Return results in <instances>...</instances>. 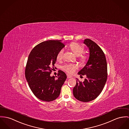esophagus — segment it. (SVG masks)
Returning <instances> with one entry per match:
<instances>
[{
  "instance_id": "esophagus-1",
  "label": "esophagus",
  "mask_w": 129,
  "mask_h": 129,
  "mask_svg": "<svg viewBox=\"0 0 129 129\" xmlns=\"http://www.w3.org/2000/svg\"><path fill=\"white\" fill-rule=\"evenodd\" d=\"M67 78H68V79H69V78H72V76H69V75H67Z\"/></svg>"
}]
</instances>
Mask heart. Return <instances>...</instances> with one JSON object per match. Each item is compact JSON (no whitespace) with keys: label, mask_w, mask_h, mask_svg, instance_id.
Listing matches in <instances>:
<instances>
[{"label":"heart","mask_w":129,"mask_h":129,"mask_svg":"<svg viewBox=\"0 0 129 129\" xmlns=\"http://www.w3.org/2000/svg\"><path fill=\"white\" fill-rule=\"evenodd\" d=\"M70 49L77 55H79V60L82 62H84L87 59V56L86 55L83 54L84 50V48L83 46L80 44L78 43L73 42L70 44L69 46ZM63 50H60L58 52L56 58L57 60H61L63 58ZM78 66L76 64H67L62 67V69L67 73L69 74H73L75 71L77 70Z\"/></svg>","instance_id":"obj_1"}]
</instances>
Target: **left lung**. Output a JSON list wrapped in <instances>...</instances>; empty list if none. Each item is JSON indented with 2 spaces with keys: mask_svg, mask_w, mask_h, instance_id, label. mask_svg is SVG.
<instances>
[{
  "mask_svg": "<svg viewBox=\"0 0 129 129\" xmlns=\"http://www.w3.org/2000/svg\"><path fill=\"white\" fill-rule=\"evenodd\" d=\"M84 43L89 49V58L86 65L78 74L86 76L84 81L77 79L73 88L75 98L83 102L96 99L102 91L108 77V67L104 52L94 41L86 39Z\"/></svg>",
  "mask_w": 129,
  "mask_h": 129,
  "instance_id": "obj_1",
  "label": "left lung"
}]
</instances>
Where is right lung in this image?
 <instances>
[{
	"label": "right lung",
	"mask_w": 129,
	"mask_h": 129,
	"mask_svg": "<svg viewBox=\"0 0 129 129\" xmlns=\"http://www.w3.org/2000/svg\"><path fill=\"white\" fill-rule=\"evenodd\" d=\"M64 47L61 40H48L36 45L30 53L25 76L32 92L42 101L50 102L57 99L67 79L65 73L61 70L56 79L50 76L57 54Z\"/></svg>",
	"instance_id": "add662e5"
}]
</instances>
